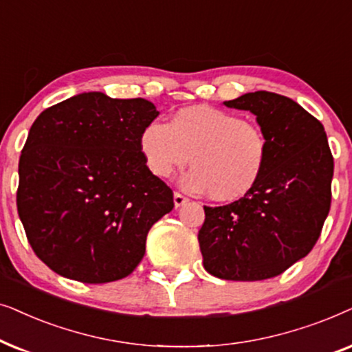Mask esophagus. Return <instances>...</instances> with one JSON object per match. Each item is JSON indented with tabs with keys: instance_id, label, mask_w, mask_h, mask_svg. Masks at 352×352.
<instances>
[{
	"instance_id": "obj_1",
	"label": "esophagus",
	"mask_w": 352,
	"mask_h": 352,
	"mask_svg": "<svg viewBox=\"0 0 352 352\" xmlns=\"http://www.w3.org/2000/svg\"><path fill=\"white\" fill-rule=\"evenodd\" d=\"M186 203H188V198H185V196L180 193H173V204H175V208H182V206Z\"/></svg>"
}]
</instances>
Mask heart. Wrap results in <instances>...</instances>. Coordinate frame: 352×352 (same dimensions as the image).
<instances>
[{"mask_svg": "<svg viewBox=\"0 0 352 352\" xmlns=\"http://www.w3.org/2000/svg\"><path fill=\"white\" fill-rule=\"evenodd\" d=\"M140 153L148 170L167 179L175 168L193 164L180 185L215 201H235L257 185L267 161L262 130L241 116L210 106L184 107L170 124L149 122L140 135Z\"/></svg>", "mask_w": 352, "mask_h": 352, "instance_id": "b5f03b06", "label": "heart"}]
</instances>
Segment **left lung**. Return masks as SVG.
<instances>
[{
	"label": "left lung",
	"instance_id": "obj_1",
	"mask_svg": "<svg viewBox=\"0 0 352 352\" xmlns=\"http://www.w3.org/2000/svg\"><path fill=\"white\" fill-rule=\"evenodd\" d=\"M256 116L267 140L257 185L235 203L204 206L198 233L203 265L214 277L257 282L307 256L330 210L333 157L323 125L302 106L270 91L223 101Z\"/></svg>",
	"mask_w": 352,
	"mask_h": 352
}]
</instances>
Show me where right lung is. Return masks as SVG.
<instances>
[{"mask_svg": "<svg viewBox=\"0 0 352 352\" xmlns=\"http://www.w3.org/2000/svg\"><path fill=\"white\" fill-rule=\"evenodd\" d=\"M157 116L143 98L88 91L36 117L19 161L17 212L32 250L60 277H127L149 228L173 209L172 190L140 153V135Z\"/></svg>", "mask_w": 352, "mask_h": 352, "instance_id": "obj_1", "label": "right lung"}]
</instances>
